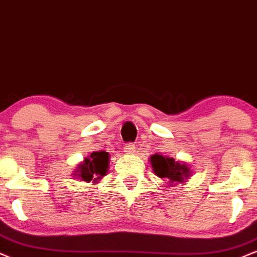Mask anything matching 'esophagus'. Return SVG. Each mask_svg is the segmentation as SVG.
<instances>
[{
  "instance_id": "obj_1",
  "label": "esophagus",
  "mask_w": 257,
  "mask_h": 257,
  "mask_svg": "<svg viewBox=\"0 0 257 257\" xmlns=\"http://www.w3.org/2000/svg\"><path fill=\"white\" fill-rule=\"evenodd\" d=\"M124 152H125V154H134V153L136 152L135 145H133V144H126V145L124 146Z\"/></svg>"
}]
</instances>
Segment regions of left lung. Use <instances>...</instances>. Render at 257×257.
Wrapping results in <instances>:
<instances>
[{"mask_svg": "<svg viewBox=\"0 0 257 257\" xmlns=\"http://www.w3.org/2000/svg\"><path fill=\"white\" fill-rule=\"evenodd\" d=\"M151 165L154 173L161 179H168L171 186L173 184L184 183L191 175V170L185 162L175 161L173 158L154 154L151 157Z\"/></svg>", "mask_w": 257, "mask_h": 257, "instance_id": "left-lung-1", "label": "left lung"}]
</instances>
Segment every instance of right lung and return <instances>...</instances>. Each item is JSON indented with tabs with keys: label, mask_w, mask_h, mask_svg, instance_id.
Segmentation results:
<instances>
[{
	"label": "right lung",
	"mask_w": 257,
	"mask_h": 257,
	"mask_svg": "<svg viewBox=\"0 0 257 257\" xmlns=\"http://www.w3.org/2000/svg\"><path fill=\"white\" fill-rule=\"evenodd\" d=\"M109 168V153L106 152H93L89 157L84 159L82 164L78 165L74 171V177L80 178V180L86 183H96L102 179L106 174Z\"/></svg>",
	"instance_id": "1"
}]
</instances>
